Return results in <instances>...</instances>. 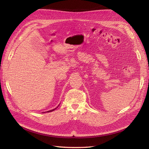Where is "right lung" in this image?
<instances>
[{
  "label": "right lung",
  "instance_id": "1",
  "mask_svg": "<svg viewBox=\"0 0 149 149\" xmlns=\"http://www.w3.org/2000/svg\"><path fill=\"white\" fill-rule=\"evenodd\" d=\"M55 109H56V108H55V109H53V110H51V111H48V112H51V111H55Z\"/></svg>",
  "mask_w": 149,
  "mask_h": 149
}]
</instances>
